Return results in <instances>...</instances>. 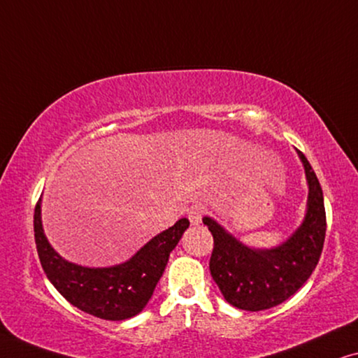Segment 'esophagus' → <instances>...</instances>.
<instances>
[{
    "instance_id": "obj_1",
    "label": "esophagus",
    "mask_w": 358,
    "mask_h": 358,
    "mask_svg": "<svg viewBox=\"0 0 358 358\" xmlns=\"http://www.w3.org/2000/svg\"><path fill=\"white\" fill-rule=\"evenodd\" d=\"M204 214H206V210H204V208H201V206H193V208H189L188 209V219H189L191 225L201 224V220H203Z\"/></svg>"
}]
</instances>
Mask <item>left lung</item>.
Instances as JSON below:
<instances>
[{
    "instance_id": "left-lung-1",
    "label": "left lung",
    "mask_w": 358,
    "mask_h": 358,
    "mask_svg": "<svg viewBox=\"0 0 358 358\" xmlns=\"http://www.w3.org/2000/svg\"><path fill=\"white\" fill-rule=\"evenodd\" d=\"M308 180V210L303 224L285 243L273 250H251L204 217L214 236L210 275L230 305L261 311L285 301L305 284L318 264L326 235L323 189L311 165L299 150Z\"/></svg>"
}]
</instances>
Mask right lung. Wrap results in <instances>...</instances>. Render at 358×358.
Returning <instances> with one entry per match:
<instances>
[{"label":"right lung","instance_id":"obj_1","mask_svg":"<svg viewBox=\"0 0 358 358\" xmlns=\"http://www.w3.org/2000/svg\"><path fill=\"white\" fill-rule=\"evenodd\" d=\"M188 225V219H180L173 227L154 236L127 263L92 269L68 263L50 246L40 217V199L34 214L35 245L50 282L76 308L108 321L128 320L143 311L162 278L170 251Z\"/></svg>","mask_w":358,"mask_h":358}]
</instances>
